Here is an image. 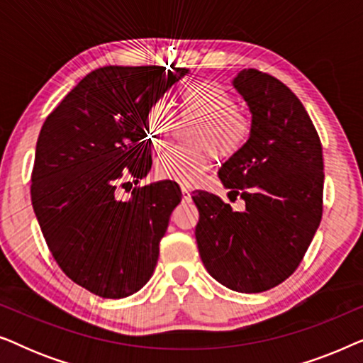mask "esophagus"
I'll list each match as a JSON object with an SVG mask.
<instances>
[{"instance_id":"obj_1","label":"esophagus","mask_w":363,"mask_h":363,"mask_svg":"<svg viewBox=\"0 0 363 363\" xmlns=\"http://www.w3.org/2000/svg\"><path fill=\"white\" fill-rule=\"evenodd\" d=\"M182 196H183V201H190V200H191V191H190V188L183 185V186H182Z\"/></svg>"}]
</instances>
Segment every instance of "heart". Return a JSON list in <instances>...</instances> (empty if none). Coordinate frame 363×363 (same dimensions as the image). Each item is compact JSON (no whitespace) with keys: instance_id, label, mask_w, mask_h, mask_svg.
<instances>
[{"instance_id":"b5f03b06","label":"heart","mask_w":363,"mask_h":363,"mask_svg":"<svg viewBox=\"0 0 363 363\" xmlns=\"http://www.w3.org/2000/svg\"><path fill=\"white\" fill-rule=\"evenodd\" d=\"M182 116L185 121L200 122L191 137L193 148L173 147L158 155L155 175L162 180L178 183L196 182L218 157H231L245 143L250 122L245 113L235 108V99L218 82L191 84L182 94ZM175 116L165 101L148 108L145 132L153 148H162L175 130Z\"/></svg>"}]
</instances>
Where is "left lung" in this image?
Returning a JSON list of instances; mask_svg holds the SVG:
<instances>
[{
    "label": "left lung",
    "mask_w": 363,
    "mask_h": 363,
    "mask_svg": "<svg viewBox=\"0 0 363 363\" xmlns=\"http://www.w3.org/2000/svg\"><path fill=\"white\" fill-rule=\"evenodd\" d=\"M231 84L251 113L250 135L218 177L245 210L196 191L195 236L211 277L251 294L281 284L304 257L322 218L324 162L309 113L289 87L256 69H242Z\"/></svg>",
    "instance_id": "left-lung-1"
}]
</instances>
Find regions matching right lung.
<instances>
[{"label":"right lung","mask_w":363,"mask_h":363,"mask_svg":"<svg viewBox=\"0 0 363 363\" xmlns=\"http://www.w3.org/2000/svg\"><path fill=\"white\" fill-rule=\"evenodd\" d=\"M190 69L106 66L87 74L49 113L36 143L31 201L69 279L106 299L132 296L157 266L160 240L182 200L175 182L133 188L152 168L148 108Z\"/></svg>","instance_id":"obj_1"}]
</instances>
